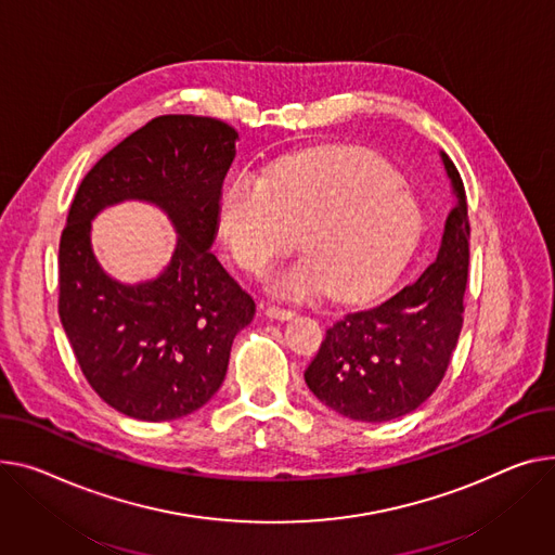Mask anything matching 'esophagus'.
<instances>
[{"mask_svg": "<svg viewBox=\"0 0 555 555\" xmlns=\"http://www.w3.org/2000/svg\"><path fill=\"white\" fill-rule=\"evenodd\" d=\"M266 314H268L270 319H276V321H287V319L294 317L292 310H285V308H279V306H268V308H266Z\"/></svg>", "mask_w": 555, "mask_h": 555, "instance_id": "obj_1", "label": "esophagus"}]
</instances>
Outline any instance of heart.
Returning <instances> with one entry per match:
<instances>
[{
	"label": "heart",
	"mask_w": 555,
	"mask_h": 555,
	"mask_svg": "<svg viewBox=\"0 0 555 555\" xmlns=\"http://www.w3.org/2000/svg\"><path fill=\"white\" fill-rule=\"evenodd\" d=\"M218 225L236 263L266 274L299 247L308 254L272 279L285 299L332 289L339 301L382 294L417 245L422 216L377 158L308 154L241 178L220 198Z\"/></svg>",
	"instance_id": "b5f03b06"
}]
</instances>
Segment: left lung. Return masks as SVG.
<instances>
[{
	"mask_svg": "<svg viewBox=\"0 0 555 555\" xmlns=\"http://www.w3.org/2000/svg\"><path fill=\"white\" fill-rule=\"evenodd\" d=\"M455 205L435 263L384 304L346 314L325 332L306 384L327 409L357 422H390L433 395L455 350L468 274V209L460 171L439 152Z\"/></svg>",
	"mask_w": 555,
	"mask_h": 555,
	"instance_id": "left-lung-1",
	"label": "left lung"
}]
</instances>
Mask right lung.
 <instances>
[{"label": "right lung", "instance_id": "1", "mask_svg": "<svg viewBox=\"0 0 555 555\" xmlns=\"http://www.w3.org/2000/svg\"><path fill=\"white\" fill-rule=\"evenodd\" d=\"M236 140L214 118L160 116L102 156L70 203L60 321L91 388L127 417L198 411L225 379L236 332L254 319L251 297L209 251ZM127 199L158 206L179 236L164 272L140 284L108 278L90 245V220Z\"/></svg>", "mask_w": 555, "mask_h": 555}]
</instances>
